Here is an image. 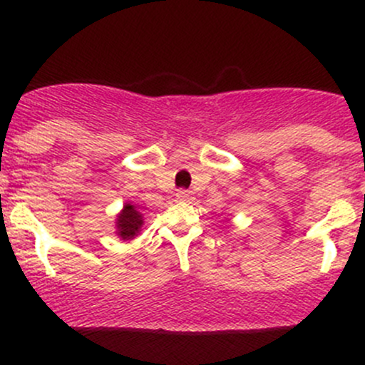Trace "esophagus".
<instances>
[{"instance_id":"34e87169","label":"esophagus","mask_w":365,"mask_h":365,"mask_svg":"<svg viewBox=\"0 0 365 365\" xmlns=\"http://www.w3.org/2000/svg\"><path fill=\"white\" fill-rule=\"evenodd\" d=\"M177 199L183 200V202H190V200H194V195H192L190 192H187V190H178L177 192Z\"/></svg>"}]
</instances>
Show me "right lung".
<instances>
[{"instance_id": "obj_1", "label": "right lung", "mask_w": 365, "mask_h": 365, "mask_svg": "<svg viewBox=\"0 0 365 365\" xmlns=\"http://www.w3.org/2000/svg\"><path fill=\"white\" fill-rule=\"evenodd\" d=\"M142 225H144V215L139 211V207L132 202H125L123 209L116 215L115 233L120 240L128 242L139 235Z\"/></svg>"}]
</instances>
